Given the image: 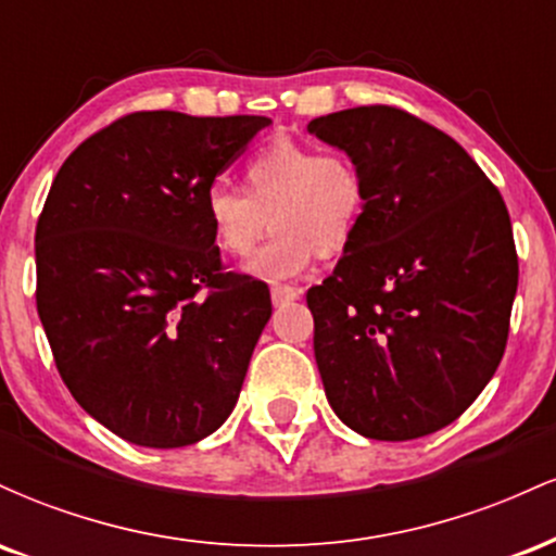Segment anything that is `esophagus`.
Masks as SVG:
<instances>
[{"label": "esophagus", "instance_id": "obj_1", "mask_svg": "<svg viewBox=\"0 0 556 556\" xmlns=\"http://www.w3.org/2000/svg\"><path fill=\"white\" fill-rule=\"evenodd\" d=\"M298 298H300L298 287H290V285H271V300H274V305L290 303V300H298Z\"/></svg>", "mask_w": 556, "mask_h": 556}]
</instances>
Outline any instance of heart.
<instances>
[{
	"instance_id": "obj_1",
	"label": "heart",
	"mask_w": 556,
	"mask_h": 556,
	"mask_svg": "<svg viewBox=\"0 0 556 556\" xmlns=\"http://www.w3.org/2000/svg\"><path fill=\"white\" fill-rule=\"evenodd\" d=\"M242 180L245 193L214 185L203 214L216 248L229 258L251 256L271 219L269 245L251 261V271L261 277H292L314 256H340L366 214V175L342 151L271 140L248 159Z\"/></svg>"
}]
</instances>
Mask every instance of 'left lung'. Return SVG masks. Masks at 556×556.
Listing matches in <instances>:
<instances>
[{
    "instance_id": "1",
    "label": "left lung",
    "mask_w": 556,
    "mask_h": 556,
    "mask_svg": "<svg viewBox=\"0 0 556 556\" xmlns=\"http://www.w3.org/2000/svg\"><path fill=\"white\" fill-rule=\"evenodd\" d=\"M361 164V229L305 292L314 353L342 424L405 442L460 418L500 366L518 292L504 198L468 151L397 106L308 123Z\"/></svg>"
}]
</instances>
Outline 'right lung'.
<instances>
[{"mask_svg": "<svg viewBox=\"0 0 556 556\" xmlns=\"http://www.w3.org/2000/svg\"><path fill=\"white\" fill-rule=\"evenodd\" d=\"M269 117L132 112L65 159L36 225V308L88 416L140 446H188L232 413L271 316L225 271L203 201Z\"/></svg>", "mask_w": 556, "mask_h": 556, "instance_id": "obj_1", "label": "right lung"}]
</instances>
